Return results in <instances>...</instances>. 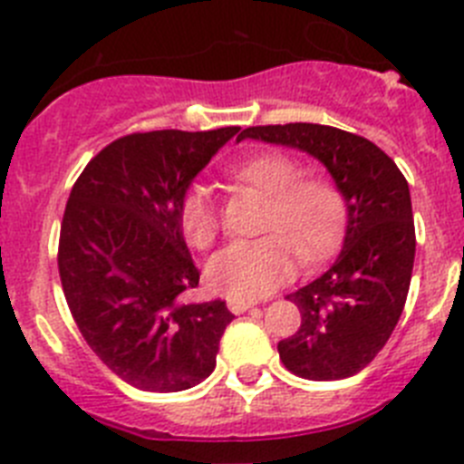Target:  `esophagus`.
<instances>
[{
	"mask_svg": "<svg viewBox=\"0 0 464 464\" xmlns=\"http://www.w3.org/2000/svg\"><path fill=\"white\" fill-rule=\"evenodd\" d=\"M254 303L252 300H242V298H228V310L233 312V314H242V312L252 310Z\"/></svg>",
	"mask_w": 464,
	"mask_h": 464,
	"instance_id": "obj_1",
	"label": "esophagus"
}]
</instances>
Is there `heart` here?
I'll return each mask as SVG.
<instances>
[{
  "instance_id": "heart-1",
  "label": "heart",
  "mask_w": 464,
  "mask_h": 464,
  "mask_svg": "<svg viewBox=\"0 0 464 464\" xmlns=\"http://www.w3.org/2000/svg\"><path fill=\"white\" fill-rule=\"evenodd\" d=\"M228 180L266 196L261 233L237 240L208 263V282L231 298H263L294 279L303 256L324 258L340 242L346 203L324 175H303L284 152H258L228 169ZM180 227L189 245L208 249L219 236V210L210 189L194 185L180 201Z\"/></svg>"
}]
</instances>
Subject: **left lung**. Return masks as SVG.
I'll return each mask as SVG.
<instances>
[{"label":"left lung","mask_w":464,"mask_h":464,"mask_svg":"<svg viewBox=\"0 0 464 464\" xmlns=\"http://www.w3.org/2000/svg\"><path fill=\"white\" fill-rule=\"evenodd\" d=\"M286 145L325 166L346 203L340 256L291 294L300 328L277 344L284 367L312 382L353 377L370 365L398 325L416 254L411 196L383 150L325 124L249 127L237 140Z\"/></svg>","instance_id":"1"}]
</instances>
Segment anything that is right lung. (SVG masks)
I'll return each instance as SVG.
<instances>
[{"label": "right lung", "instance_id": "right-lung-1", "mask_svg": "<svg viewBox=\"0 0 464 464\" xmlns=\"http://www.w3.org/2000/svg\"><path fill=\"white\" fill-rule=\"evenodd\" d=\"M237 131L129 133L85 166L66 201L57 266L69 310L92 352L140 391H185L215 370L233 314L224 300L182 298L198 270L180 201Z\"/></svg>", "mask_w": 464, "mask_h": 464}]
</instances>
